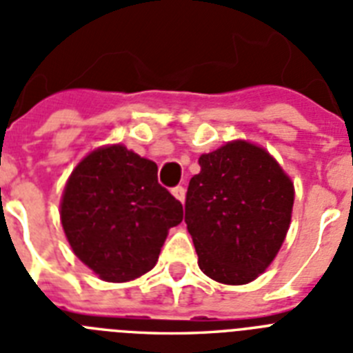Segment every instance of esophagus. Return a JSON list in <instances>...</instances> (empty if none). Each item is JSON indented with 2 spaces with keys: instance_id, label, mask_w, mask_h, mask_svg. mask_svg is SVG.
I'll list each match as a JSON object with an SVG mask.
<instances>
[{
  "instance_id": "obj_1",
  "label": "esophagus",
  "mask_w": 353,
  "mask_h": 353,
  "mask_svg": "<svg viewBox=\"0 0 353 353\" xmlns=\"http://www.w3.org/2000/svg\"><path fill=\"white\" fill-rule=\"evenodd\" d=\"M172 194H174V197H176L177 201L185 203V195H186L185 186H176V188H172Z\"/></svg>"
}]
</instances>
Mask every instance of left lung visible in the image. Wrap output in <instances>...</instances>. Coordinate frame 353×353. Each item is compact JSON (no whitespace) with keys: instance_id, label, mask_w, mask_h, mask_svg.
I'll use <instances>...</instances> for the list:
<instances>
[{"instance_id":"left-lung-1","label":"left lung","mask_w":353,"mask_h":353,"mask_svg":"<svg viewBox=\"0 0 353 353\" xmlns=\"http://www.w3.org/2000/svg\"><path fill=\"white\" fill-rule=\"evenodd\" d=\"M190 179L185 222L201 271L244 285L274 260L291 224L294 185L271 154L245 140L203 154Z\"/></svg>"}]
</instances>
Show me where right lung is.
I'll return each mask as SVG.
<instances>
[{
  "instance_id": "add662e5",
  "label": "right lung",
  "mask_w": 353,
  "mask_h": 353,
  "mask_svg": "<svg viewBox=\"0 0 353 353\" xmlns=\"http://www.w3.org/2000/svg\"><path fill=\"white\" fill-rule=\"evenodd\" d=\"M183 204L158 183V165L117 143L71 172L61 222L73 253L105 282H129L156 265Z\"/></svg>"
}]
</instances>
